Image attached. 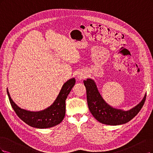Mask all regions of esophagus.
<instances>
[{"label":"esophagus","instance_id":"esophagus-1","mask_svg":"<svg viewBox=\"0 0 153 153\" xmlns=\"http://www.w3.org/2000/svg\"><path fill=\"white\" fill-rule=\"evenodd\" d=\"M86 77V74L83 72H79L77 74V79L79 80L82 79Z\"/></svg>","mask_w":153,"mask_h":153}]
</instances>
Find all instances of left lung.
<instances>
[{"instance_id":"obj_1","label":"left lung","mask_w":153,"mask_h":153,"mask_svg":"<svg viewBox=\"0 0 153 153\" xmlns=\"http://www.w3.org/2000/svg\"><path fill=\"white\" fill-rule=\"evenodd\" d=\"M83 82L86 89L88 108L93 117L103 124L113 126L125 124L139 112L144 104L146 93L139 104L132 109L128 111L116 109L103 99L94 80L87 79Z\"/></svg>"}]
</instances>
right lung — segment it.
<instances>
[{"label":"right lung","mask_w":153,"mask_h":153,"mask_svg":"<svg viewBox=\"0 0 153 153\" xmlns=\"http://www.w3.org/2000/svg\"><path fill=\"white\" fill-rule=\"evenodd\" d=\"M76 83L74 77L63 84L56 100L50 107L40 111H27L18 107L11 99L7 88L9 102L17 116L29 126L37 128H48L55 126L63 121L65 115V100Z\"/></svg>","instance_id":"1"}]
</instances>
